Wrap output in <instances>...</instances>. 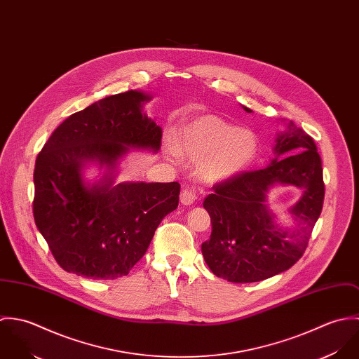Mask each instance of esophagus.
Listing matches in <instances>:
<instances>
[{"label": "esophagus", "mask_w": 359, "mask_h": 359, "mask_svg": "<svg viewBox=\"0 0 359 359\" xmlns=\"http://www.w3.org/2000/svg\"><path fill=\"white\" fill-rule=\"evenodd\" d=\"M180 201H181L182 205H192V203L196 201V194H195V191L191 189V188H185V189L181 192Z\"/></svg>", "instance_id": "obj_1"}]
</instances>
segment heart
<instances>
[{"label":"heart","instance_id":"1","mask_svg":"<svg viewBox=\"0 0 359 359\" xmlns=\"http://www.w3.org/2000/svg\"><path fill=\"white\" fill-rule=\"evenodd\" d=\"M172 149L198 160V175L205 182H221L241 174L257 154L256 135L249 130L205 114L181 123L172 134Z\"/></svg>","mask_w":359,"mask_h":359}]
</instances>
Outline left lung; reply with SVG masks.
Instances as JSON below:
<instances>
[{"label": "left lung", "instance_id": "1", "mask_svg": "<svg viewBox=\"0 0 359 359\" xmlns=\"http://www.w3.org/2000/svg\"><path fill=\"white\" fill-rule=\"evenodd\" d=\"M273 152L269 165L215 184L203 202L212 231L202 253L218 278L233 283L264 280L289 269L306 252L325 198L320 156L313 140L293 121L278 135ZM273 184L304 191L290 210L295 218L292 230L279 227L266 205V194Z\"/></svg>", "mask_w": 359, "mask_h": 359}]
</instances>
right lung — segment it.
Here are the masks:
<instances>
[{"mask_svg":"<svg viewBox=\"0 0 359 359\" xmlns=\"http://www.w3.org/2000/svg\"><path fill=\"white\" fill-rule=\"evenodd\" d=\"M151 98L131 90L73 113L37 156L34 221L67 272L104 280L127 275L161 219L178 207V182L113 185L117 160L130 148L160 149L161 128L144 113ZM93 161L108 171L87 184L81 170Z\"/></svg>","mask_w":359,"mask_h":359,"instance_id":"1","label":"right lung"}]
</instances>
